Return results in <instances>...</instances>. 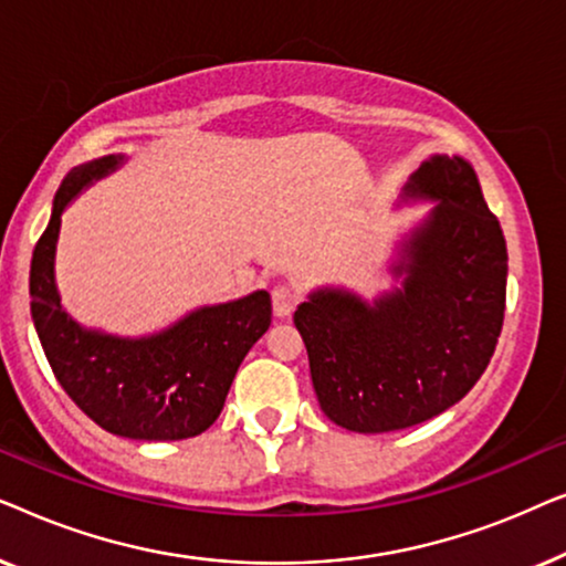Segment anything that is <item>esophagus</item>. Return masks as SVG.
Returning <instances> with one entry per match:
<instances>
[{"mask_svg": "<svg viewBox=\"0 0 566 566\" xmlns=\"http://www.w3.org/2000/svg\"><path fill=\"white\" fill-rule=\"evenodd\" d=\"M298 304V293L291 285H275L273 289V312L275 316H289Z\"/></svg>", "mask_w": 566, "mask_h": 566, "instance_id": "1", "label": "esophagus"}]
</instances>
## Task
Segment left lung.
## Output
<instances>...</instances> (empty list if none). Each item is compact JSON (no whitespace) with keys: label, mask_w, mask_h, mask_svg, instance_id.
<instances>
[{"label":"left lung","mask_w":566,"mask_h":566,"mask_svg":"<svg viewBox=\"0 0 566 566\" xmlns=\"http://www.w3.org/2000/svg\"><path fill=\"white\" fill-rule=\"evenodd\" d=\"M409 192L438 198L409 244L405 289L376 306L322 291L293 314L319 407L355 432L420 424L467 397L505 319L507 244L469 161L436 157Z\"/></svg>","instance_id":"1"}]
</instances>
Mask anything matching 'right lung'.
Here are the masks:
<instances>
[{"instance_id": "1", "label": "right lung", "mask_w": 566, "mask_h": 566, "mask_svg": "<svg viewBox=\"0 0 566 566\" xmlns=\"http://www.w3.org/2000/svg\"><path fill=\"white\" fill-rule=\"evenodd\" d=\"M103 157L72 169L30 262V314L49 366L76 407L113 436L182 440L211 428L239 363L270 327V293L206 306L149 339H118L82 329L61 308L53 252L61 213L84 185L118 165Z\"/></svg>"}]
</instances>
